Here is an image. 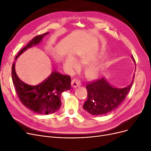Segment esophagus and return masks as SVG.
Listing matches in <instances>:
<instances>
[{
  "label": "esophagus",
  "mask_w": 151,
  "mask_h": 151,
  "mask_svg": "<svg viewBox=\"0 0 151 151\" xmlns=\"http://www.w3.org/2000/svg\"><path fill=\"white\" fill-rule=\"evenodd\" d=\"M71 84L73 88H76V87H78L81 85V83L80 81L78 80L77 79L74 78V79H73L72 81H71Z\"/></svg>",
  "instance_id": "esophagus-1"
}]
</instances>
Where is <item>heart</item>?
Segmentation results:
<instances>
[{
    "mask_svg": "<svg viewBox=\"0 0 151 151\" xmlns=\"http://www.w3.org/2000/svg\"><path fill=\"white\" fill-rule=\"evenodd\" d=\"M80 62L83 65H86L91 62V59L89 58H82L80 59ZM79 60L73 56H69L65 61L66 65L71 70H78L80 67V63ZM99 68L97 66H93L88 68L86 71V74L92 78H96L99 75Z\"/></svg>",
    "mask_w": 151,
    "mask_h": 151,
    "instance_id": "obj_1",
    "label": "heart"
}]
</instances>
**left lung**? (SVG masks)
Returning <instances> with one entry per match:
<instances>
[{
  "mask_svg": "<svg viewBox=\"0 0 151 151\" xmlns=\"http://www.w3.org/2000/svg\"><path fill=\"white\" fill-rule=\"evenodd\" d=\"M132 59L135 63L132 55ZM134 74L132 83L124 88H116L110 84L106 79H101L90 83L86 86L88 99L83 108L92 115L100 116L111 112L117 108L125 99L133 83Z\"/></svg>",
  "mask_w": 151,
  "mask_h": 151,
  "instance_id": "obj_1",
  "label": "left lung"
}]
</instances>
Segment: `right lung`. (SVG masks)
Instances as JSON below:
<instances>
[{
    "label": "right lung",
    "instance_id": "right-lung-1",
    "mask_svg": "<svg viewBox=\"0 0 151 151\" xmlns=\"http://www.w3.org/2000/svg\"><path fill=\"white\" fill-rule=\"evenodd\" d=\"M49 34L46 32L34 37L22 48L15 58V60L27 49L40 43L43 37ZM15 62L12 67V77L16 92L22 104L30 110L39 114H49L55 113L61 106V94L71 89V78L69 75L53 71L40 84L32 86L22 82L15 71Z\"/></svg>",
    "mask_w": 151,
    "mask_h": 151
}]
</instances>
